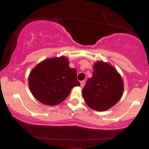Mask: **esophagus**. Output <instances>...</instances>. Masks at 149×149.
I'll list each match as a JSON object with an SVG mask.
<instances>
[{"label": "esophagus", "mask_w": 149, "mask_h": 149, "mask_svg": "<svg viewBox=\"0 0 149 149\" xmlns=\"http://www.w3.org/2000/svg\"><path fill=\"white\" fill-rule=\"evenodd\" d=\"M85 84V80H82V81L80 82V87H81V88H83V87H84Z\"/></svg>", "instance_id": "34e87169"}]
</instances>
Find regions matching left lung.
I'll return each mask as SVG.
<instances>
[{
  "instance_id": "left-lung-1",
  "label": "left lung",
  "mask_w": 149,
  "mask_h": 149,
  "mask_svg": "<svg viewBox=\"0 0 149 149\" xmlns=\"http://www.w3.org/2000/svg\"><path fill=\"white\" fill-rule=\"evenodd\" d=\"M123 92V80L117 70L109 63L97 61L93 65L92 78H88L82 92L90 109L104 111L120 100Z\"/></svg>"
}]
</instances>
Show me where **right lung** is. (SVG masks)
I'll use <instances>...</instances> for the list:
<instances>
[{
    "label": "right lung",
    "instance_id": "obj_1",
    "mask_svg": "<svg viewBox=\"0 0 149 149\" xmlns=\"http://www.w3.org/2000/svg\"><path fill=\"white\" fill-rule=\"evenodd\" d=\"M80 84L77 71L69 67V59L64 56L47 58L31 71L29 87L40 103L54 106L61 103L71 89Z\"/></svg>",
    "mask_w": 149,
    "mask_h": 149
}]
</instances>
